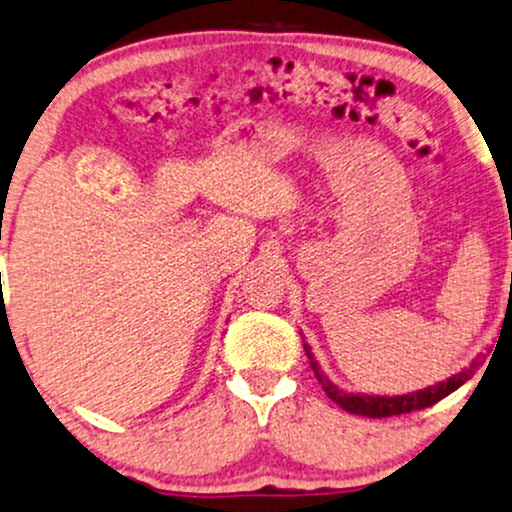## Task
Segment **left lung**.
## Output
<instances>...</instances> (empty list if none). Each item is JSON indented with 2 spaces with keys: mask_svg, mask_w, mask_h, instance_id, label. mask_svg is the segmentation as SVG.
Returning a JSON list of instances; mask_svg holds the SVG:
<instances>
[{
  "mask_svg": "<svg viewBox=\"0 0 512 512\" xmlns=\"http://www.w3.org/2000/svg\"><path fill=\"white\" fill-rule=\"evenodd\" d=\"M304 351L311 361V368L318 377V382L323 384L325 394L337 403L339 408L349 410L353 415H363V418H391V415H403V413H413V410H422V408H430L434 403L446 399L451 391H456L458 387H463L465 382L475 375V370L479 368V358L477 361L470 363V368L456 372V375L449 377L446 382H437L432 387L418 389V391H410V394H401V396H375V394H346L344 389H339L337 384L330 382V377L320 370L318 361L313 358L311 346L304 342Z\"/></svg>",
  "mask_w": 512,
  "mask_h": 512,
  "instance_id": "1",
  "label": "left lung"
}]
</instances>
